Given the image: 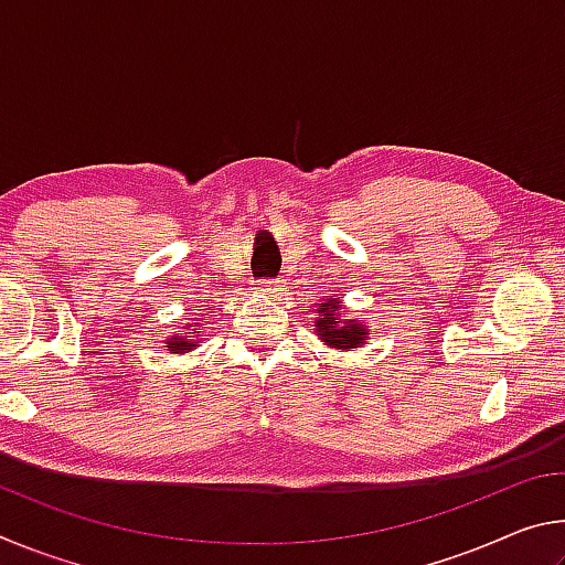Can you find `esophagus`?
Here are the masks:
<instances>
[{
    "label": "esophagus",
    "instance_id": "34e87169",
    "mask_svg": "<svg viewBox=\"0 0 565 565\" xmlns=\"http://www.w3.org/2000/svg\"><path fill=\"white\" fill-rule=\"evenodd\" d=\"M259 291L264 294V296H276V294H281L284 291V281H259Z\"/></svg>",
    "mask_w": 565,
    "mask_h": 565
}]
</instances>
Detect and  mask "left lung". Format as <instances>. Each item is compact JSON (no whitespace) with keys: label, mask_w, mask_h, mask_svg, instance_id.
Masks as SVG:
<instances>
[{"label":"left lung","mask_w":565,"mask_h":565,"mask_svg":"<svg viewBox=\"0 0 565 565\" xmlns=\"http://www.w3.org/2000/svg\"><path fill=\"white\" fill-rule=\"evenodd\" d=\"M317 319H313V333L323 341V347L337 351H353L361 349L369 341V327L359 319H343V301L339 299H323L317 309Z\"/></svg>","instance_id":"1"}]
</instances>
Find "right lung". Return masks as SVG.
Returning a JSON list of instances; mask_svg holds the SVG:
<instances>
[{"mask_svg": "<svg viewBox=\"0 0 565 565\" xmlns=\"http://www.w3.org/2000/svg\"><path fill=\"white\" fill-rule=\"evenodd\" d=\"M202 311H209V309H202ZM206 319V313L202 319H196V323H186V331H181V333H171V337H167L164 339V343H167V351L169 353H189V351H194L199 343H202V331L206 329L204 327V321ZM202 320L203 323L199 324L198 321Z\"/></svg>", "mask_w": 565, "mask_h": 565, "instance_id": "1", "label": "right lung"}]
</instances>
